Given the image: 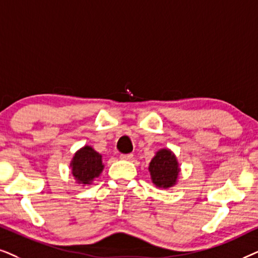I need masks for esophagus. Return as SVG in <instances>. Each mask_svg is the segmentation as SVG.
Instances as JSON below:
<instances>
[{"mask_svg":"<svg viewBox=\"0 0 258 258\" xmlns=\"http://www.w3.org/2000/svg\"><path fill=\"white\" fill-rule=\"evenodd\" d=\"M132 158H133V154H120V159H122V160H132Z\"/></svg>","mask_w":258,"mask_h":258,"instance_id":"esophagus-1","label":"esophagus"}]
</instances>
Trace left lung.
Returning <instances> with one entry per match:
<instances>
[{"mask_svg":"<svg viewBox=\"0 0 258 258\" xmlns=\"http://www.w3.org/2000/svg\"><path fill=\"white\" fill-rule=\"evenodd\" d=\"M149 171L152 183L156 186L169 188L176 185L180 170L177 158L172 151L161 149L151 160Z\"/></svg>","mask_w":258,"mask_h":258,"instance_id":"8db88e82","label":"left lung"}]
</instances>
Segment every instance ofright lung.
<instances>
[{"instance_id": "right-lung-1", "label": "right lung", "mask_w": 258, "mask_h": 258, "mask_svg": "<svg viewBox=\"0 0 258 258\" xmlns=\"http://www.w3.org/2000/svg\"><path fill=\"white\" fill-rule=\"evenodd\" d=\"M72 173L79 184H92L104 170L102 157L93 147L84 146L77 151L71 161Z\"/></svg>"}]
</instances>
